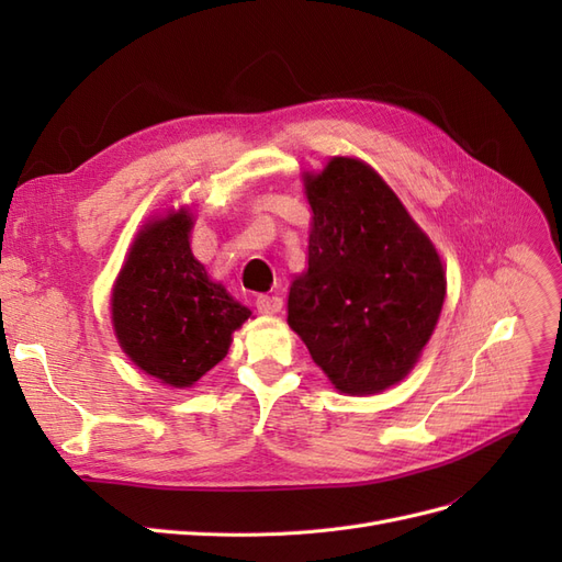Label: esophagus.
<instances>
[{
    "instance_id": "34e87169",
    "label": "esophagus",
    "mask_w": 562,
    "mask_h": 562,
    "mask_svg": "<svg viewBox=\"0 0 562 562\" xmlns=\"http://www.w3.org/2000/svg\"><path fill=\"white\" fill-rule=\"evenodd\" d=\"M255 304L262 314H279L283 310V300L279 295H260Z\"/></svg>"
}]
</instances>
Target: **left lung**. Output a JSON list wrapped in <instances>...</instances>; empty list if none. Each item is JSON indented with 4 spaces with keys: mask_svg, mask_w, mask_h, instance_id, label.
<instances>
[{
    "mask_svg": "<svg viewBox=\"0 0 562 562\" xmlns=\"http://www.w3.org/2000/svg\"><path fill=\"white\" fill-rule=\"evenodd\" d=\"M310 269L288 295V323L314 363L351 396L401 382L446 300L436 248L370 166L335 157L307 176Z\"/></svg>",
    "mask_w": 562,
    "mask_h": 562,
    "instance_id": "1",
    "label": "left lung"
}]
</instances>
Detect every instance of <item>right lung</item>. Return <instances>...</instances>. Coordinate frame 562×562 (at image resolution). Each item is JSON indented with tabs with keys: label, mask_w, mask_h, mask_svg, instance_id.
Returning <instances> with one entry per match:
<instances>
[{
	"label": "right lung",
	"mask_w": 562,
	"mask_h": 562,
	"mask_svg": "<svg viewBox=\"0 0 562 562\" xmlns=\"http://www.w3.org/2000/svg\"><path fill=\"white\" fill-rule=\"evenodd\" d=\"M184 211L149 223L135 239L112 293V321L128 359L171 386H192L225 359L250 316L213 283L190 250Z\"/></svg>",
	"instance_id": "add662e5"
}]
</instances>
